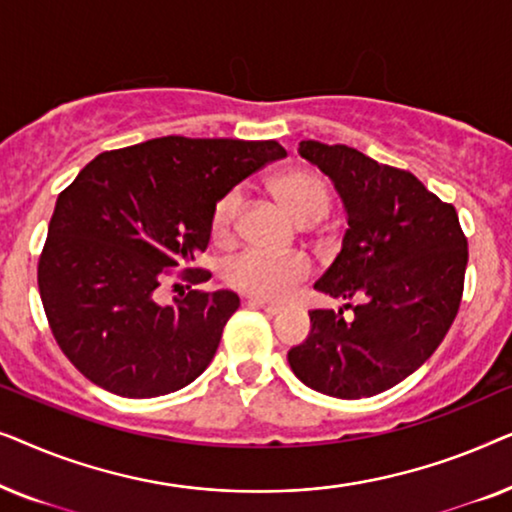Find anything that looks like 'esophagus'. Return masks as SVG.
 <instances>
[{
    "label": "esophagus",
    "instance_id": "esophagus-1",
    "mask_svg": "<svg viewBox=\"0 0 512 512\" xmlns=\"http://www.w3.org/2000/svg\"><path fill=\"white\" fill-rule=\"evenodd\" d=\"M249 305L261 307V310H265L268 314H279V312L284 310V305L272 303V300H265V298H256V296H251V298H249Z\"/></svg>",
    "mask_w": 512,
    "mask_h": 512
}]
</instances>
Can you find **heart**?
Listing matches in <instances>:
<instances>
[{
  "mask_svg": "<svg viewBox=\"0 0 512 512\" xmlns=\"http://www.w3.org/2000/svg\"><path fill=\"white\" fill-rule=\"evenodd\" d=\"M272 193L284 212L300 226L319 221L331 207V191H328L326 179L312 170H291L282 174L272 181ZM240 202L242 195L233 188L221 195L214 205L209 228L216 242H226L233 233ZM307 275H310V263L303 256H272L256 249L233 256L223 268V277L230 286L258 298H282Z\"/></svg>",
  "mask_w": 512,
  "mask_h": 512,
  "instance_id": "obj_1",
  "label": "heart"
}]
</instances>
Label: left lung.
<instances>
[{"label":"left lung","instance_id":"left-lung-1","mask_svg":"<svg viewBox=\"0 0 512 512\" xmlns=\"http://www.w3.org/2000/svg\"><path fill=\"white\" fill-rule=\"evenodd\" d=\"M338 191L347 214L342 249L314 289L345 310H312L310 335L289 349L296 377L319 394L368 398L415 373L457 317L468 263L457 209L415 174L345 144L300 142Z\"/></svg>","mask_w":512,"mask_h":512}]
</instances>
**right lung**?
<instances>
[{"instance_id": "right-lung-1", "label": "right lung", "mask_w": 512, "mask_h": 512, "mask_svg": "<svg viewBox=\"0 0 512 512\" xmlns=\"http://www.w3.org/2000/svg\"><path fill=\"white\" fill-rule=\"evenodd\" d=\"M284 156L272 139L158 137L100 153L58 195L39 293L60 349L90 382L153 398L202 375L240 298L188 291L165 305L158 286L207 249L221 195ZM181 277L212 275L188 268Z\"/></svg>"}]
</instances>
